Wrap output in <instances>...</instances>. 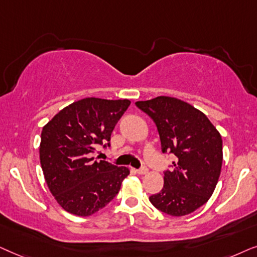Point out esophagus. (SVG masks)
Returning <instances> with one entry per match:
<instances>
[{
	"label": "esophagus",
	"mask_w": 257,
	"mask_h": 257,
	"mask_svg": "<svg viewBox=\"0 0 257 257\" xmlns=\"http://www.w3.org/2000/svg\"><path fill=\"white\" fill-rule=\"evenodd\" d=\"M136 173H138L139 175H146V174L148 173V169H147L146 167H143V168L139 169V170H136Z\"/></svg>",
	"instance_id": "1"
}]
</instances>
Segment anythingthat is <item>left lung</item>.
<instances>
[{
    "label": "left lung",
    "instance_id": "1",
    "mask_svg": "<svg viewBox=\"0 0 257 257\" xmlns=\"http://www.w3.org/2000/svg\"><path fill=\"white\" fill-rule=\"evenodd\" d=\"M155 122L163 153L176 156L172 172L149 201L170 215L184 216L202 207L213 195L221 174L222 138L206 115L187 102L169 96L138 101Z\"/></svg>",
    "mask_w": 257,
    "mask_h": 257
}]
</instances>
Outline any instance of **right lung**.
Instances as JSON below:
<instances>
[{
  "label": "right lung",
  "instance_id": "add662e5",
  "mask_svg": "<svg viewBox=\"0 0 257 257\" xmlns=\"http://www.w3.org/2000/svg\"><path fill=\"white\" fill-rule=\"evenodd\" d=\"M129 100L87 97L60 110L41 133L40 162L57 203L76 216H90L104 208L129 175L126 167L94 161L97 145L110 141Z\"/></svg>",
  "mask_w": 257,
  "mask_h": 257
}]
</instances>
